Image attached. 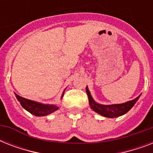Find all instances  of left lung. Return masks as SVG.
I'll list each match as a JSON object with an SVG mask.
<instances>
[{
	"mask_svg": "<svg viewBox=\"0 0 153 153\" xmlns=\"http://www.w3.org/2000/svg\"><path fill=\"white\" fill-rule=\"evenodd\" d=\"M86 94L88 95L89 103H90L91 109L97 112L98 114H101L102 116L106 117H120L121 115H123V114H126L135 105V103L138 100L139 97H140V96H138L137 98H136L135 99H133L132 101H128V102L123 103V104L104 105L98 104V103H97V102L93 100L87 86H86Z\"/></svg>",
	"mask_w": 153,
	"mask_h": 153,
	"instance_id": "8db88e82",
	"label": "left lung"
}]
</instances>
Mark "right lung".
<instances>
[{"label":"right lung","instance_id":"add662e5","mask_svg":"<svg viewBox=\"0 0 153 153\" xmlns=\"http://www.w3.org/2000/svg\"><path fill=\"white\" fill-rule=\"evenodd\" d=\"M64 94V92L62 93V96ZM16 97L17 98V100L20 102V105H22L23 108H25L27 111H28L30 114H33L35 116L41 117L46 116L48 114H51L55 110L59 109V107L54 105H44L39 102H33V101L28 100L25 98L20 97L18 94H16Z\"/></svg>","mask_w":153,"mask_h":153}]
</instances>
